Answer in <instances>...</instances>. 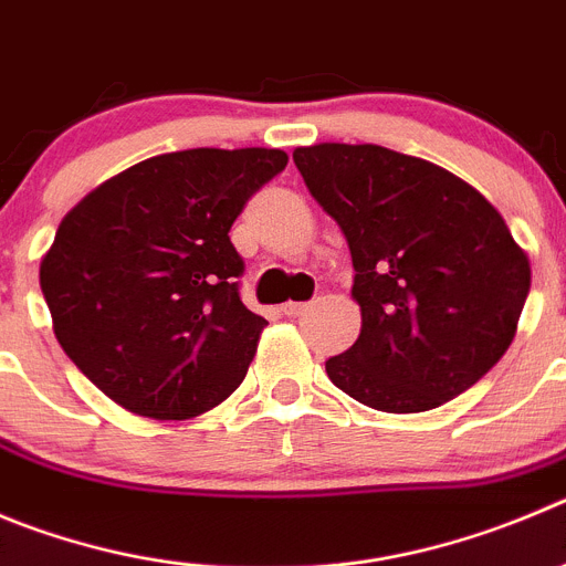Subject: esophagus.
<instances>
[{"label":"esophagus","mask_w":566,"mask_h":566,"mask_svg":"<svg viewBox=\"0 0 566 566\" xmlns=\"http://www.w3.org/2000/svg\"><path fill=\"white\" fill-rule=\"evenodd\" d=\"M282 313L287 315V318H298V315L310 313V301H287L282 307Z\"/></svg>","instance_id":"obj_1"}]
</instances>
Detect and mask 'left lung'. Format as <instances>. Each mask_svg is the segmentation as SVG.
Listing matches in <instances>:
<instances>
[{
    "label": "left lung",
    "mask_w": 566,
    "mask_h": 566,
    "mask_svg": "<svg viewBox=\"0 0 566 566\" xmlns=\"http://www.w3.org/2000/svg\"><path fill=\"white\" fill-rule=\"evenodd\" d=\"M352 251L363 326L326 360L332 382L385 413L450 402L497 366L531 290L500 211L424 158L379 145L293 153Z\"/></svg>",
    "instance_id": "left-lung-1"
}]
</instances>
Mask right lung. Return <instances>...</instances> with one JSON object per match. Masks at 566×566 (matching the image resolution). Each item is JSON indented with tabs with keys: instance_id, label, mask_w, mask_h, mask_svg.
Listing matches in <instances>:
<instances>
[{
	"instance_id": "1",
	"label": "right lung",
	"mask_w": 566,
	"mask_h": 566,
	"mask_svg": "<svg viewBox=\"0 0 566 566\" xmlns=\"http://www.w3.org/2000/svg\"><path fill=\"white\" fill-rule=\"evenodd\" d=\"M287 167L268 147H195L134 164L81 200L41 259L55 337L108 399L192 419L245 379L268 321L240 298L231 226Z\"/></svg>"
}]
</instances>
